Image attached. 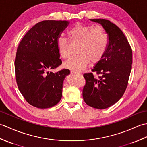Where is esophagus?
Segmentation results:
<instances>
[{
    "label": "esophagus",
    "instance_id": "34e87169",
    "mask_svg": "<svg viewBox=\"0 0 147 147\" xmlns=\"http://www.w3.org/2000/svg\"><path fill=\"white\" fill-rule=\"evenodd\" d=\"M71 74H80L78 72H76L75 71H71Z\"/></svg>",
    "mask_w": 147,
    "mask_h": 147
}]
</instances>
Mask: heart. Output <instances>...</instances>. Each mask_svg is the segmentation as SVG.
Wrapping results in <instances>:
<instances>
[{
  "mask_svg": "<svg viewBox=\"0 0 147 147\" xmlns=\"http://www.w3.org/2000/svg\"><path fill=\"white\" fill-rule=\"evenodd\" d=\"M72 41L80 42L77 53L65 61L64 66L68 69L81 71L90 63L94 64L101 60L108 46V37L102 26L76 23L68 31ZM57 47L61 57L67 59L70 55L69 42L63 36L57 39Z\"/></svg>",
  "mask_w": 147,
  "mask_h": 147,
  "instance_id": "obj_1",
  "label": "heart"
}]
</instances>
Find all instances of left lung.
<instances>
[{
  "label": "left lung",
  "instance_id": "left-lung-1",
  "mask_svg": "<svg viewBox=\"0 0 147 147\" xmlns=\"http://www.w3.org/2000/svg\"><path fill=\"white\" fill-rule=\"evenodd\" d=\"M104 28L108 37V46L102 59L92 73L83 76L86 84L83 89L84 101L90 107L104 109L111 107L124 95L131 71L132 50L121 29L105 19H92Z\"/></svg>",
  "mask_w": 147,
  "mask_h": 147
}]
</instances>
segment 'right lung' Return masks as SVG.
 I'll list each match as a JSON object with an SVG mask.
<instances>
[{
	"mask_svg": "<svg viewBox=\"0 0 147 147\" xmlns=\"http://www.w3.org/2000/svg\"><path fill=\"white\" fill-rule=\"evenodd\" d=\"M67 21L45 20L33 26L19 44L14 62L19 90L30 105L52 107L61 100L66 69L50 72L62 64L57 39L69 24Z\"/></svg>",
	"mask_w": 147,
	"mask_h": 147,
	"instance_id": "1",
	"label": "right lung"
}]
</instances>
